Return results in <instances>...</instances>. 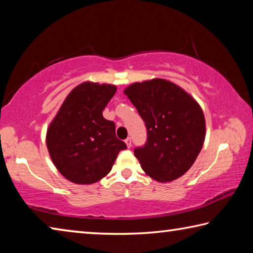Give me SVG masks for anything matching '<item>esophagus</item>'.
Segmentation results:
<instances>
[{"label":"esophagus","instance_id":"34e87169","mask_svg":"<svg viewBox=\"0 0 253 253\" xmlns=\"http://www.w3.org/2000/svg\"><path fill=\"white\" fill-rule=\"evenodd\" d=\"M125 143H126L128 148L131 147V138H130V137H127V138L125 139Z\"/></svg>","mask_w":253,"mask_h":253}]
</instances>
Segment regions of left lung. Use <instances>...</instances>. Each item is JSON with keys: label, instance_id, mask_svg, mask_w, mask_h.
Returning <instances> with one entry per match:
<instances>
[{"label": "left lung", "instance_id": "obj_1", "mask_svg": "<svg viewBox=\"0 0 253 253\" xmlns=\"http://www.w3.org/2000/svg\"><path fill=\"white\" fill-rule=\"evenodd\" d=\"M124 92L147 129L146 143L134 149L144 172L160 182L181 177L194 164L204 143L205 119L200 105L164 79L132 84Z\"/></svg>", "mask_w": 253, "mask_h": 253}]
</instances>
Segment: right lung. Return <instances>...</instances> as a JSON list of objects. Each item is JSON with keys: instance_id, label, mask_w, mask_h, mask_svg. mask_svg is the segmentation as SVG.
Listing matches in <instances>:
<instances>
[{"instance_id": "obj_1", "label": "right lung", "mask_w": 253, "mask_h": 253, "mask_svg": "<svg viewBox=\"0 0 253 253\" xmlns=\"http://www.w3.org/2000/svg\"><path fill=\"white\" fill-rule=\"evenodd\" d=\"M116 92L113 84L84 83L72 90L46 131V147L58 170L77 184H92L108 174L127 146L102 110Z\"/></svg>"}]
</instances>
